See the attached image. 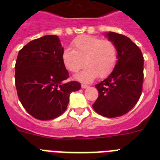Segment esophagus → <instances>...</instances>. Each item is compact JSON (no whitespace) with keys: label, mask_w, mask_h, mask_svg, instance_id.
<instances>
[{"label":"esophagus","mask_w":160,"mask_h":160,"mask_svg":"<svg viewBox=\"0 0 160 160\" xmlns=\"http://www.w3.org/2000/svg\"><path fill=\"white\" fill-rule=\"evenodd\" d=\"M88 87H89V85H87V84H82V89L88 88Z\"/></svg>","instance_id":"1"}]
</instances>
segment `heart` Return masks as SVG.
Masks as SVG:
<instances>
[{
    "label": "heart",
    "instance_id": "1",
    "mask_svg": "<svg viewBox=\"0 0 160 160\" xmlns=\"http://www.w3.org/2000/svg\"><path fill=\"white\" fill-rule=\"evenodd\" d=\"M70 45L72 49H65L62 52L63 64L71 73H76L86 65L76 76L80 81L90 82L97 76L107 77L116 66L118 50L112 41L81 35L74 38Z\"/></svg>",
    "mask_w": 160,
    "mask_h": 160
}]
</instances>
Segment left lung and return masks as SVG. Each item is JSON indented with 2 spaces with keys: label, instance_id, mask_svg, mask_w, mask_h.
<instances>
[{
  "label": "left lung",
  "instance_id": "8db88e82",
  "mask_svg": "<svg viewBox=\"0 0 160 160\" xmlns=\"http://www.w3.org/2000/svg\"><path fill=\"white\" fill-rule=\"evenodd\" d=\"M118 50V61L112 73L95 85L98 97L92 105L94 111L107 118L122 116L138 101L143 83V57L140 49L128 37L107 33Z\"/></svg>",
  "mask_w": 160,
  "mask_h": 160
}]
</instances>
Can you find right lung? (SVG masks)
Masks as SVG:
<instances>
[{
    "label": "right lung",
    "instance_id": "1",
    "mask_svg": "<svg viewBox=\"0 0 160 160\" xmlns=\"http://www.w3.org/2000/svg\"><path fill=\"white\" fill-rule=\"evenodd\" d=\"M63 48L56 35L31 41L19 51L15 85L20 102L30 115L50 120L62 114L71 92L81 88L76 81L65 82L69 73L62 62Z\"/></svg>",
    "mask_w": 160,
    "mask_h": 160
}]
</instances>
